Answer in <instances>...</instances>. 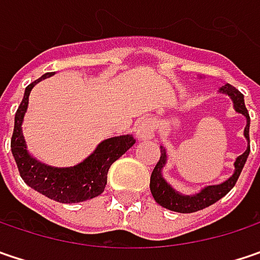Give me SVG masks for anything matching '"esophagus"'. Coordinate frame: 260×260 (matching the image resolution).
<instances>
[{"label": "esophagus", "instance_id": "obj_1", "mask_svg": "<svg viewBox=\"0 0 260 260\" xmlns=\"http://www.w3.org/2000/svg\"><path fill=\"white\" fill-rule=\"evenodd\" d=\"M135 135L138 140H147L154 135V122L152 119H141L135 123Z\"/></svg>", "mask_w": 260, "mask_h": 260}]
</instances>
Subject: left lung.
Instances as JSON below:
<instances>
[{"label": "left lung", "instance_id": "8db88e82", "mask_svg": "<svg viewBox=\"0 0 260 260\" xmlns=\"http://www.w3.org/2000/svg\"><path fill=\"white\" fill-rule=\"evenodd\" d=\"M220 92L226 93L228 96H231L235 111L243 114L247 119V125L244 128V137L247 138L248 143L247 149H246L244 153L240 154L237 157V160L234 162L235 171L226 181L220 183V184H214V186H207V187H204L201 190L200 193H195V195H181V193L176 192L165 181V178L162 177V168L167 164V152L160 146V157H159V160H157V164L154 167L153 173L150 176V192L153 195L154 201L159 205H162L164 208H167V210L177 211V213H195V211H200V210L205 208V207H210L211 204H214L220 198H223L224 195L235 186L237 180H238L243 168H244V164H246L248 153H250V137H248L250 116H248L247 108H246V104H244V95L238 89L231 86V84L222 86Z\"/></svg>", "mask_w": 260, "mask_h": 260}]
</instances>
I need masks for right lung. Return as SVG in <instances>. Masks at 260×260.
Instances as JSON below:
<instances>
[{
    "label": "right lung",
    "instance_id": "1",
    "mask_svg": "<svg viewBox=\"0 0 260 260\" xmlns=\"http://www.w3.org/2000/svg\"><path fill=\"white\" fill-rule=\"evenodd\" d=\"M46 73L38 80L26 86L23 100L14 116V129L12 135V153L22 180L40 192L41 195L62 204L82 202L101 195L107 184V173L113 162L135 144L132 135H120L107 138L98 144L95 152L89 154L79 165L70 168H55L38 162L26 150V143L22 134V122L28 108L31 89L37 83L50 77Z\"/></svg>",
    "mask_w": 260,
    "mask_h": 260
}]
</instances>
